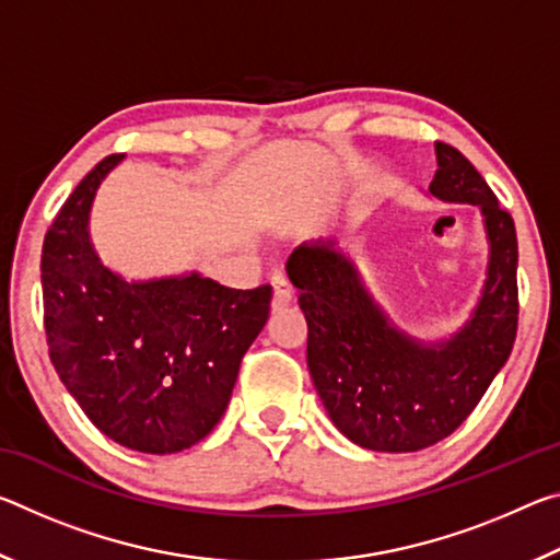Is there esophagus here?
I'll use <instances>...</instances> for the list:
<instances>
[{"label": "esophagus", "instance_id": "34e87169", "mask_svg": "<svg viewBox=\"0 0 560 560\" xmlns=\"http://www.w3.org/2000/svg\"><path fill=\"white\" fill-rule=\"evenodd\" d=\"M271 287H273V308L289 306V303L296 299V289H293V283L289 281V277H283V273H277V277L271 279Z\"/></svg>", "mask_w": 560, "mask_h": 560}]
</instances>
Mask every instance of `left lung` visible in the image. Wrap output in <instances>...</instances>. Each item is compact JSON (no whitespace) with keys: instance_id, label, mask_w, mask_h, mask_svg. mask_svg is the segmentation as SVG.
<instances>
[{"instance_id":"obj_1","label":"left lung","mask_w":560,"mask_h":560,"mask_svg":"<svg viewBox=\"0 0 560 560\" xmlns=\"http://www.w3.org/2000/svg\"><path fill=\"white\" fill-rule=\"evenodd\" d=\"M430 195L479 207L489 242L487 279L459 330L420 340L387 318L334 240L301 244L287 261L308 324V371L336 428L358 447L417 452L452 434L509 360L518 320V244L474 165L434 143Z\"/></svg>"}]
</instances>
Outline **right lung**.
I'll list each match as a JSON object with an SVG mask.
<instances>
[{
    "mask_svg": "<svg viewBox=\"0 0 560 560\" xmlns=\"http://www.w3.org/2000/svg\"><path fill=\"white\" fill-rule=\"evenodd\" d=\"M120 160H101L46 232L44 328L61 383L106 438L173 454L220 422L246 348L269 318L271 287L226 289L197 271L128 281L106 267L89 220Z\"/></svg>",
    "mask_w": 560,
    "mask_h": 560,
    "instance_id": "right-lung-1",
    "label": "right lung"
}]
</instances>
